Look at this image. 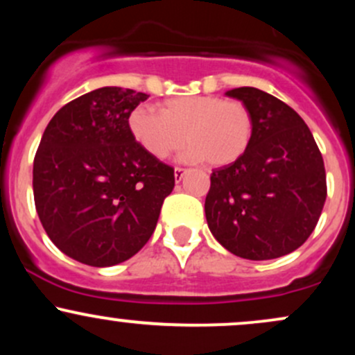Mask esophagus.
I'll return each instance as SVG.
<instances>
[{"mask_svg": "<svg viewBox=\"0 0 355 355\" xmlns=\"http://www.w3.org/2000/svg\"><path fill=\"white\" fill-rule=\"evenodd\" d=\"M185 173H187L185 168H180V166H177V168H175V180L180 182L182 178L185 177Z\"/></svg>", "mask_w": 355, "mask_h": 355, "instance_id": "esophagus-1", "label": "esophagus"}]
</instances>
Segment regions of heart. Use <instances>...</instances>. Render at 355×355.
<instances>
[{
    "label": "heart",
    "instance_id": "1",
    "mask_svg": "<svg viewBox=\"0 0 355 355\" xmlns=\"http://www.w3.org/2000/svg\"><path fill=\"white\" fill-rule=\"evenodd\" d=\"M130 135L153 158H166L187 141L185 160L234 164L248 148L254 132L245 105L218 96H178L160 110L137 107L128 115Z\"/></svg>",
    "mask_w": 355,
    "mask_h": 355
}]
</instances>
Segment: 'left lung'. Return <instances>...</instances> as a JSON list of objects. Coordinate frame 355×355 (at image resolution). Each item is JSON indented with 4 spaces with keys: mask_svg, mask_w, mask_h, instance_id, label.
<instances>
[{
    "mask_svg": "<svg viewBox=\"0 0 355 355\" xmlns=\"http://www.w3.org/2000/svg\"><path fill=\"white\" fill-rule=\"evenodd\" d=\"M225 95L248 108L254 132L239 160L211 173L209 229L242 259L287 255L315 229L327 197L319 146L299 113L275 96L252 87Z\"/></svg>",
    "mask_w": 355,
    "mask_h": 355,
    "instance_id": "left-lung-1",
    "label": "left lung"
}]
</instances>
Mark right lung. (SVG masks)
<instances>
[{"label":"right lung","mask_w":355,"mask_h":355,"mask_svg":"<svg viewBox=\"0 0 355 355\" xmlns=\"http://www.w3.org/2000/svg\"><path fill=\"white\" fill-rule=\"evenodd\" d=\"M146 93L103 87L55 113L33 162L38 217L64 255L92 267L133 257L172 193V166L133 140L128 115Z\"/></svg>","instance_id":"obj_1"}]
</instances>
